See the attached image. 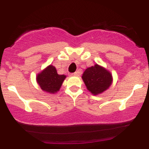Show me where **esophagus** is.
<instances>
[{"label": "esophagus", "mask_w": 149, "mask_h": 149, "mask_svg": "<svg viewBox=\"0 0 149 149\" xmlns=\"http://www.w3.org/2000/svg\"><path fill=\"white\" fill-rule=\"evenodd\" d=\"M79 74H80V71H76V72H75V73H73L72 75L74 76H79Z\"/></svg>", "instance_id": "obj_1"}]
</instances>
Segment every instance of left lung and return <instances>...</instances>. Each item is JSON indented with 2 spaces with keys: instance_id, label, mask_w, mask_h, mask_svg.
<instances>
[{
  "instance_id": "1",
  "label": "left lung",
  "mask_w": 149,
  "mask_h": 149,
  "mask_svg": "<svg viewBox=\"0 0 149 149\" xmlns=\"http://www.w3.org/2000/svg\"><path fill=\"white\" fill-rule=\"evenodd\" d=\"M82 79L87 89L93 95L103 93L110 87L113 81L112 73L98 64L86 69L82 75Z\"/></svg>"
}]
</instances>
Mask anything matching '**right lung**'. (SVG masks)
<instances>
[{
  "mask_svg": "<svg viewBox=\"0 0 149 149\" xmlns=\"http://www.w3.org/2000/svg\"><path fill=\"white\" fill-rule=\"evenodd\" d=\"M65 75H59L55 66L49 65L36 76V80L43 91L48 94H56L65 79Z\"/></svg>",
  "mask_w": 149,
  "mask_h": 149,
  "instance_id": "add662e5",
  "label": "right lung"
}]
</instances>
